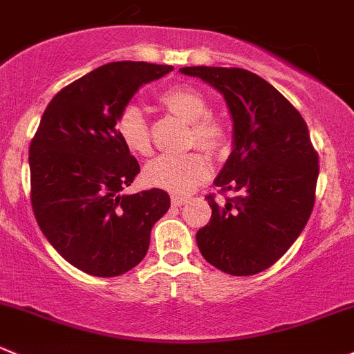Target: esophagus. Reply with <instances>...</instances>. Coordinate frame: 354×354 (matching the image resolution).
<instances>
[{
    "label": "esophagus",
    "instance_id": "obj_1",
    "mask_svg": "<svg viewBox=\"0 0 354 354\" xmlns=\"http://www.w3.org/2000/svg\"><path fill=\"white\" fill-rule=\"evenodd\" d=\"M188 202L187 197H180V195H173L171 197V204L174 205V207H181V205H185Z\"/></svg>",
    "mask_w": 354,
    "mask_h": 354
}]
</instances>
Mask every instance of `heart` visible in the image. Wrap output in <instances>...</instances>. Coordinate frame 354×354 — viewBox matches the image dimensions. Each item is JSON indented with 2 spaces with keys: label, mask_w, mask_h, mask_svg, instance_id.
Listing matches in <instances>:
<instances>
[{
  "label": "heart",
  "mask_w": 354,
  "mask_h": 354,
  "mask_svg": "<svg viewBox=\"0 0 354 354\" xmlns=\"http://www.w3.org/2000/svg\"><path fill=\"white\" fill-rule=\"evenodd\" d=\"M167 112L190 124L187 147L197 145L209 156L219 157L228 149V129L219 119L209 114V102L192 86H173L159 97ZM115 129L131 153L145 157L152 152L150 128L145 115L136 105H126L115 121ZM211 174L209 160L198 152L183 156H159L143 169L145 185L171 194H190Z\"/></svg>",
  "instance_id": "b5f03b06"
}]
</instances>
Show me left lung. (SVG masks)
<instances>
[{
  "label": "left lung",
  "instance_id": "8db88e82",
  "mask_svg": "<svg viewBox=\"0 0 354 354\" xmlns=\"http://www.w3.org/2000/svg\"><path fill=\"white\" fill-rule=\"evenodd\" d=\"M225 97L233 119V150L214 180L236 197L218 204L197 232L207 263L233 277L275 264L310 219L318 180V153L292 104L268 81L236 67H181Z\"/></svg>",
  "mask_w": 354,
  "mask_h": 354
}]
</instances>
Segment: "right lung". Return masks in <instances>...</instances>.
<instances>
[{
    "instance_id": "add662e5",
    "label": "right lung",
    "mask_w": 354,
    "mask_h": 354,
    "mask_svg": "<svg viewBox=\"0 0 354 354\" xmlns=\"http://www.w3.org/2000/svg\"><path fill=\"white\" fill-rule=\"evenodd\" d=\"M171 65L112 62L65 86L48 104L29 147L30 204L65 261L93 277H118L145 257L152 226L169 209L160 188L122 195L140 164L115 121L143 84Z\"/></svg>"
}]
</instances>
